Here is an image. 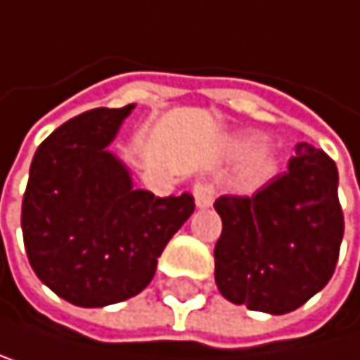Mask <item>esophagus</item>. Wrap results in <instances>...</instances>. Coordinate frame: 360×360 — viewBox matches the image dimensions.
<instances>
[{
    "label": "esophagus",
    "mask_w": 360,
    "mask_h": 360,
    "mask_svg": "<svg viewBox=\"0 0 360 360\" xmlns=\"http://www.w3.org/2000/svg\"><path fill=\"white\" fill-rule=\"evenodd\" d=\"M193 198H195L198 208H208L212 204V186L206 182H198L193 186Z\"/></svg>",
    "instance_id": "1"
}]
</instances>
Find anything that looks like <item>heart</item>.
I'll list each match as a JSON object with an SVG mask.
<instances>
[{
  "label": "heart",
  "instance_id": "b5f03b06",
  "mask_svg": "<svg viewBox=\"0 0 360 360\" xmlns=\"http://www.w3.org/2000/svg\"><path fill=\"white\" fill-rule=\"evenodd\" d=\"M254 136H241L234 148L237 150H248L254 145ZM278 172V156L274 150L269 148H256L248 154L245 162L241 165V172H239V184L243 188H256L265 184L267 180H271Z\"/></svg>",
  "mask_w": 360,
  "mask_h": 360
}]
</instances>
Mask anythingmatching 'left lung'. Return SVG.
Listing matches in <instances>:
<instances>
[{
  "label": "left lung",
  "mask_w": 360,
  "mask_h": 360,
  "mask_svg": "<svg viewBox=\"0 0 360 360\" xmlns=\"http://www.w3.org/2000/svg\"><path fill=\"white\" fill-rule=\"evenodd\" d=\"M337 186V165L313 145L297 143L289 172L252 198H219V293L269 315L291 313L319 293L333 278L343 239Z\"/></svg>",
  "instance_id": "obj_1"
}]
</instances>
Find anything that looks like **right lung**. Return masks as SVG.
<instances>
[{"mask_svg": "<svg viewBox=\"0 0 360 360\" xmlns=\"http://www.w3.org/2000/svg\"><path fill=\"white\" fill-rule=\"evenodd\" d=\"M134 110L95 108L53 130L32 158L21 206L23 243L41 283L75 307L134 297L195 210L193 195L154 198L108 145Z\"/></svg>", "mask_w": 360, "mask_h": 360, "instance_id": "add662e5", "label": "right lung"}]
</instances>
